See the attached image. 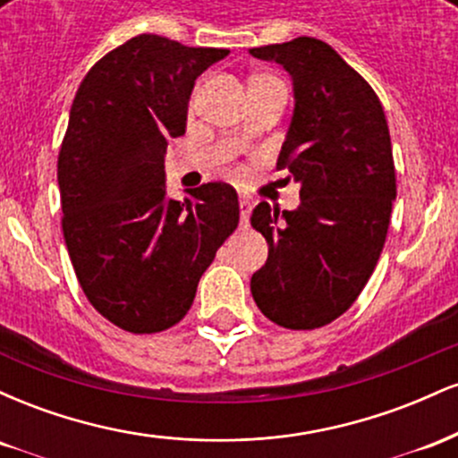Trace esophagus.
<instances>
[{"label":"esophagus","mask_w":458,"mask_h":458,"mask_svg":"<svg viewBox=\"0 0 458 458\" xmlns=\"http://www.w3.org/2000/svg\"><path fill=\"white\" fill-rule=\"evenodd\" d=\"M239 207H241V224L247 225V222H250V213H251L250 198H241L239 199Z\"/></svg>","instance_id":"obj_1"}]
</instances>
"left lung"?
<instances>
[{
    "instance_id": "obj_1",
    "label": "left lung",
    "mask_w": 458,
    "mask_h": 458,
    "mask_svg": "<svg viewBox=\"0 0 458 458\" xmlns=\"http://www.w3.org/2000/svg\"><path fill=\"white\" fill-rule=\"evenodd\" d=\"M250 54L291 72L295 114L277 170L301 182L297 211L267 202L251 211L269 245L251 295L280 327L318 329L353 306L381 256L396 198L390 129L370 83L323 40Z\"/></svg>"
}]
</instances>
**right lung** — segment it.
I'll return each instance as SVG.
<instances>
[{"instance_id":"1","label":"right lung","mask_w":458,"mask_h":458,"mask_svg":"<svg viewBox=\"0 0 458 458\" xmlns=\"http://www.w3.org/2000/svg\"><path fill=\"white\" fill-rule=\"evenodd\" d=\"M140 34L79 83L57 155L62 233L83 295L129 334L170 329L239 225L228 182L165 198L167 140L185 133L193 83L228 55Z\"/></svg>"}]
</instances>
